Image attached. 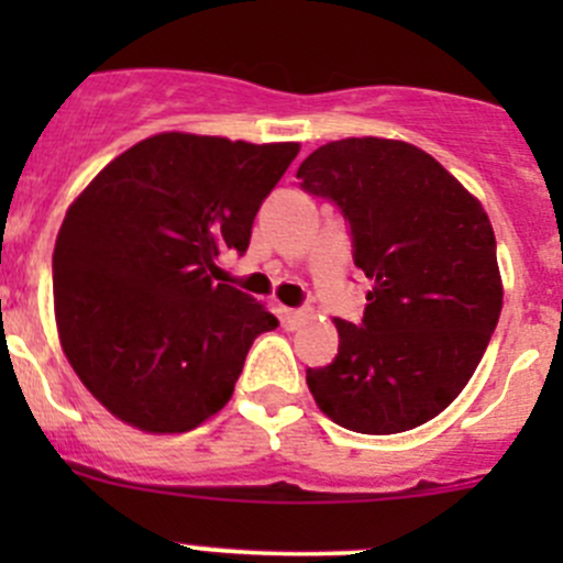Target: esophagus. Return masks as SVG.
Here are the masks:
<instances>
[{"label":"esophagus","instance_id":"34e87169","mask_svg":"<svg viewBox=\"0 0 563 563\" xmlns=\"http://www.w3.org/2000/svg\"><path fill=\"white\" fill-rule=\"evenodd\" d=\"M310 318V310H283V321H286V327L288 329H297L299 323L302 321H308Z\"/></svg>","mask_w":563,"mask_h":563}]
</instances>
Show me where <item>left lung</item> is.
I'll return each mask as SVG.
<instances>
[{"label":"left lung","mask_w":563,"mask_h":563,"mask_svg":"<svg viewBox=\"0 0 563 563\" xmlns=\"http://www.w3.org/2000/svg\"><path fill=\"white\" fill-rule=\"evenodd\" d=\"M297 179L338 203L373 283L360 327L334 318L332 365L308 371L316 406L367 435L430 422L474 376L501 316L490 218L435 157L395 139L329 141Z\"/></svg>","instance_id":"left-lung-1"}]
</instances>
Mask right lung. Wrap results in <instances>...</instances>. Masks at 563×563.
Returning a JSON list of instances; mask_svg holds the SVG:
<instances>
[{
	"label": "right lung",
	"mask_w": 563,
	"mask_h": 563,
	"mask_svg": "<svg viewBox=\"0 0 563 563\" xmlns=\"http://www.w3.org/2000/svg\"><path fill=\"white\" fill-rule=\"evenodd\" d=\"M297 141L157 133L78 192L54 247L62 351L95 400L144 433H187L234 395L277 318L214 261L245 253Z\"/></svg>",
	"instance_id": "1"
}]
</instances>
